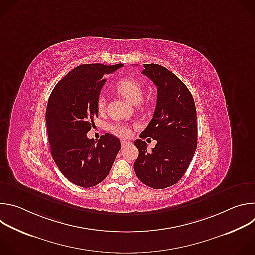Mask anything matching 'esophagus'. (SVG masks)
Here are the masks:
<instances>
[{
    "instance_id": "34e87169",
    "label": "esophagus",
    "mask_w": 255,
    "mask_h": 255,
    "mask_svg": "<svg viewBox=\"0 0 255 255\" xmlns=\"http://www.w3.org/2000/svg\"><path fill=\"white\" fill-rule=\"evenodd\" d=\"M130 144V142L129 141H126V140H121V145H122V147H126L127 145H129Z\"/></svg>"
}]
</instances>
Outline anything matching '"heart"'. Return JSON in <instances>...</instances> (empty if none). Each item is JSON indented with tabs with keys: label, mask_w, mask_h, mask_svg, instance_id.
Here are the masks:
<instances>
[{
	"label": "heart",
	"mask_w": 255,
	"mask_h": 255,
	"mask_svg": "<svg viewBox=\"0 0 255 255\" xmlns=\"http://www.w3.org/2000/svg\"><path fill=\"white\" fill-rule=\"evenodd\" d=\"M116 92L124 97L131 104H136L140 108L144 95V88L140 82L133 78H125L120 80L115 86ZM106 107V101L104 97H100L97 102V109L100 113L104 112ZM110 131L120 137H127L130 134V130L127 125L123 123H115L109 127Z\"/></svg>",
	"instance_id": "obj_1"
}]
</instances>
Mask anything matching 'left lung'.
Returning a JSON list of instances; mask_svg holds the SVG:
<instances>
[{"label": "left lung", "instance_id": "left-lung-1", "mask_svg": "<svg viewBox=\"0 0 255 255\" xmlns=\"http://www.w3.org/2000/svg\"><path fill=\"white\" fill-rule=\"evenodd\" d=\"M143 67L142 74L157 87V100L140 138L151 137L156 144L148 151L146 142L135 140L139 153L133 166L144 185L161 190L176 184L193 159L198 143L197 111L191 92L170 70L156 63Z\"/></svg>", "mask_w": 255, "mask_h": 255}]
</instances>
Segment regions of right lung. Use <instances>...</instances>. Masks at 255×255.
<instances>
[{
    "label": "right lung",
    "mask_w": 255,
    "mask_h": 255,
    "mask_svg": "<svg viewBox=\"0 0 255 255\" xmlns=\"http://www.w3.org/2000/svg\"><path fill=\"white\" fill-rule=\"evenodd\" d=\"M122 63L82 64L54 87L46 108V126L51 155L61 173L72 184L91 188L110 172L121 142L106 133L98 141L87 133L98 117L97 102L106 83Z\"/></svg>",
    "instance_id": "right-lung-1"
}]
</instances>
